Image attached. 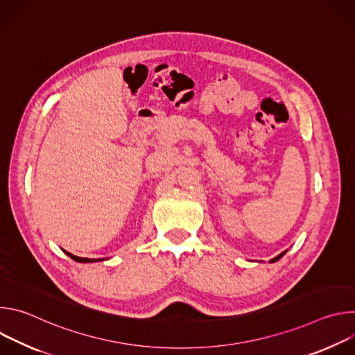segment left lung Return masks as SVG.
Instances as JSON below:
<instances>
[{"instance_id":"left-lung-1","label":"left lung","mask_w":355,"mask_h":355,"mask_svg":"<svg viewBox=\"0 0 355 355\" xmlns=\"http://www.w3.org/2000/svg\"><path fill=\"white\" fill-rule=\"evenodd\" d=\"M286 251H288V250H285V251H282V252H281V254H278V256H277V257H274V259H271V260H270V263H277V261H278V260H279V259H281V257H282V256H284V254H285V252H286Z\"/></svg>"}]
</instances>
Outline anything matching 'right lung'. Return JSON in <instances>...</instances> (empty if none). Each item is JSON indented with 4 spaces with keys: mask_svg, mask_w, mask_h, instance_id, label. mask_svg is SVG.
<instances>
[{
    "mask_svg": "<svg viewBox=\"0 0 355 355\" xmlns=\"http://www.w3.org/2000/svg\"><path fill=\"white\" fill-rule=\"evenodd\" d=\"M66 254L70 257V259H73L74 261H77V263H96V261H104L105 259H83V257H77V256H74V254H71V252H69V251H66V250H63Z\"/></svg>",
    "mask_w": 355,
    "mask_h": 355,
    "instance_id": "right-lung-1",
    "label": "right lung"
}]
</instances>
